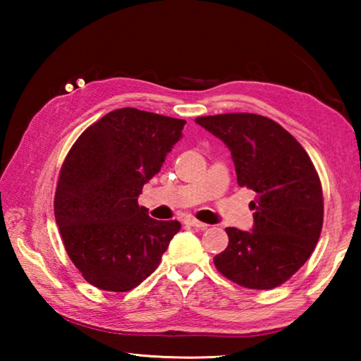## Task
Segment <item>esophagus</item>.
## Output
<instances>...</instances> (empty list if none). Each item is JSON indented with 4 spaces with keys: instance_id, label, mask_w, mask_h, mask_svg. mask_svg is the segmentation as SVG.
I'll use <instances>...</instances> for the list:
<instances>
[{
    "instance_id": "obj_1",
    "label": "esophagus",
    "mask_w": 361,
    "mask_h": 361,
    "mask_svg": "<svg viewBox=\"0 0 361 361\" xmlns=\"http://www.w3.org/2000/svg\"><path fill=\"white\" fill-rule=\"evenodd\" d=\"M186 224L192 226V228H195V229H207V226H209V224H205L202 221H199V219H195V218H188Z\"/></svg>"
}]
</instances>
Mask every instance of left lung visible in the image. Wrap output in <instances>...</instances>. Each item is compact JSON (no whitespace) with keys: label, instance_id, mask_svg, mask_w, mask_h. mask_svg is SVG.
<instances>
[{"label":"left lung","instance_id":"1","mask_svg":"<svg viewBox=\"0 0 361 361\" xmlns=\"http://www.w3.org/2000/svg\"><path fill=\"white\" fill-rule=\"evenodd\" d=\"M199 126L228 145L237 183L256 192L253 231L226 228L218 272L250 290L285 283L310 258L323 226L320 176L298 140L253 113L200 116Z\"/></svg>","mask_w":361,"mask_h":361}]
</instances>
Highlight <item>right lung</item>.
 Wrapping results in <instances>:
<instances>
[{
	"mask_svg": "<svg viewBox=\"0 0 361 361\" xmlns=\"http://www.w3.org/2000/svg\"><path fill=\"white\" fill-rule=\"evenodd\" d=\"M185 119L119 108L89 126L59 173L54 213L70 259L85 282L124 293L156 271L178 221H157L138 205L161 172Z\"/></svg>",
	"mask_w": 361,
	"mask_h": 361,
	"instance_id": "1",
	"label": "right lung"
}]
</instances>
